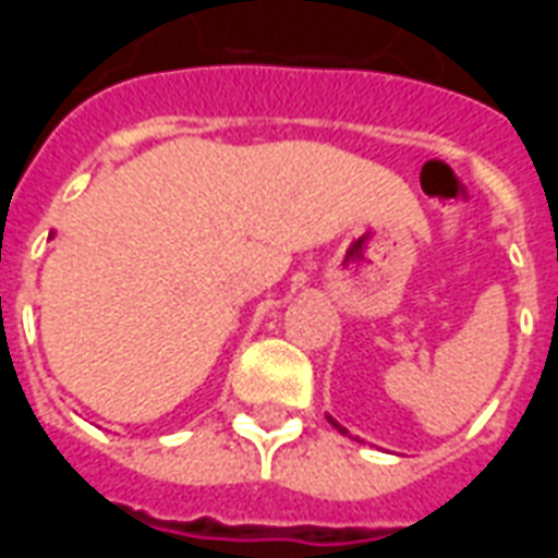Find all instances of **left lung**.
<instances>
[{
	"label": "left lung",
	"instance_id": "1",
	"mask_svg": "<svg viewBox=\"0 0 558 558\" xmlns=\"http://www.w3.org/2000/svg\"><path fill=\"white\" fill-rule=\"evenodd\" d=\"M328 421H331V424H335V427H338V430H340V433H347V430H343V427H340V424H338V421H335V418H331V415H328Z\"/></svg>",
	"mask_w": 558,
	"mask_h": 558
}]
</instances>
